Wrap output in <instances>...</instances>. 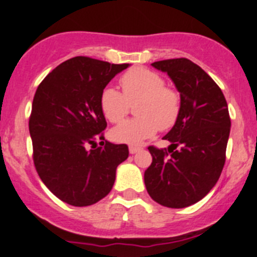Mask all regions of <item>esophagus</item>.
Here are the masks:
<instances>
[{"label": "esophagus", "mask_w": 257, "mask_h": 257, "mask_svg": "<svg viewBox=\"0 0 257 257\" xmlns=\"http://www.w3.org/2000/svg\"><path fill=\"white\" fill-rule=\"evenodd\" d=\"M141 150V148L139 147H134V145H131L129 147V152H131V154H136L137 152H139Z\"/></svg>", "instance_id": "esophagus-1"}]
</instances>
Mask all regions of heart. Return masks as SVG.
Masks as SVG:
<instances>
[{
	"instance_id": "heart-1",
	"label": "heart",
	"mask_w": 257,
	"mask_h": 257,
	"mask_svg": "<svg viewBox=\"0 0 257 257\" xmlns=\"http://www.w3.org/2000/svg\"><path fill=\"white\" fill-rule=\"evenodd\" d=\"M121 93L112 87L102 90L99 107L110 123H119L136 104L137 118L123 121L112 129L110 138L118 143L139 144L159 131L165 132L177 124L181 98L177 89L165 85L159 73L143 67L126 71L119 79Z\"/></svg>"
}]
</instances>
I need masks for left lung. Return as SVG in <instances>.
<instances>
[{
	"mask_svg": "<svg viewBox=\"0 0 257 257\" xmlns=\"http://www.w3.org/2000/svg\"><path fill=\"white\" fill-rule=\"evenodd\" d=\"M152 66L167 72L175 83L181 109L177 124L164 137L172 145L148 147L153 162L144 183L160 205L186 208L201 200L222 172L231 126L227 103L219 85L190 59H164Z\"/></svg>",
	"mask_w": 257,
	"mask_h": 257,
	"instance_id": "left-lung-1",
	"label": "left lung"
}]
</instances>
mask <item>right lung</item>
Here are the masks:
<instances>
[{
  "mask_svg": "<svg viewBox=\"0 0 257 257\" xmlns=\"http://www.w3.org/2000/svg\"><path fill=\"white\" fill-rule=\"evenodd\" d=\"M128 63L78 56L59 64L38 85L30 115L33 163L41 180L64 203L88 206L112 190L125 144L105 141L100 93Z\"/></svg>",
  "mask_w": 257,
  "mask_h": 257,
  "instance_id": "obj_1",
  "label": "right lung"
}]
</instances>
